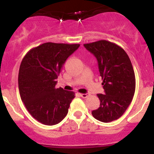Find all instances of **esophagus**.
Returning a JSON list of instances; mask_svg holds the SVG:
<instances>
[{"label": "esophagus", "instance_id": "34e87169", "mask_svg": "<svg viewBox=\"0 0 154 154\" xmlns=\"http://www.w3.org/2000/svg\"><path fill=\"white\" fill-rule=\"evenodd\" d=\"M80 96L82 98H87L89 96V94L88 93H82V94H80Z\"/></svg>", "mask_w": 154, "mask_h": 154}]
</instances>
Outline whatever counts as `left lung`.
Listing matches in <instances>:
<instances>
[{
	"label": "left lung",
	"mask_w": 154,
	"mask_h": 154,
	"mask_svg": "<svg viewBox=\"0 0 154 154\" xmlns=\"http://www.w3.org/2000/svg\"><path fill=\"white\" fill-rule=\"evenodd\" d=\"M98 61L105 94H97L100 100L95 119L109 123L121 117L135 93V73L130 58L120 46L106 40L84 44Z\"/></svg>",
	"instance_id": "1"
}]
</instances>
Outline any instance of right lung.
<instances>
[{"label": "right lung", "mask_w": 154, "mask_h": 154, "mask_svg": "<svg viewBox=\"0 0 154 154\" xmlns=\"http://www.w3.org/2000/svg\"><path fill=\"white\" fill-rule=\"evenodd\" d=\"M79 44L46 42L31 48L21 61L18 88L24 106L36 120L52 126L66 116L75 92L55 88L65 61Z\"/></svg>", "instance_id": "obj_1"}]
</instances>
